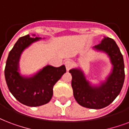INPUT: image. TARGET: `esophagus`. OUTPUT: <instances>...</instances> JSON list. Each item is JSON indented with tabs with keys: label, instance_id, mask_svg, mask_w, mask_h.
I'll use <instances>...</instances> for the list:
<instances>
[{
	"label": "esophagus",
	"instance_id": "esophagus-1",
	"mask_svg": "<svg viewBox=\"0 0 129 129\" xmlns=\"http://www.w3.org/2000/svg\"><path fill=\"white\" fill-rule=\"evenodd\" d=\"M65 66H66V70L68 71H69L71 69L72 67V63L70 61H66L65 62Z\"/></svg>",
	"mask_w": 129,
	"mask_h": 129
}]
</instances>
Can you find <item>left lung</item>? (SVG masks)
<instances>
[{
	"instance_id": "left-lung-1",
	"label": "left lung",
	"mask_w": 129,
	"mask_h": 129,
	"mask_svg": "<svg viewBox=\"0 0 129 129\" xmlns=\"http://www.w3.org/2000/svg\"><path fill=\"white\" fill-rule=\"evenodd\" d=\"M94 50L107 54L112 69L106 80L99 86L93 85L80 68L71 69L72 87L78 104L90 109H102L109 106L121 91L124 81V64L122 55L113 39L104 37Z\"/></svg>"
}]
</instances>
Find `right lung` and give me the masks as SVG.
<instances>
[{
  "label": "right lung",
  "instance_id": "add662e5",
  "mask_svg": "<svg viewBox=\"0 0 129 129\" xmlns=\"http://www.w3.org/2000/svg\"><path fill=\"white\" fill-rule=\"evenodd\" d=\"M42 38L27 34L18 39L8 55L5 76L8 88L17 101L30 107L43 106L50 102L53 88L63 74L66 72L64 65L53 67L47 65L32 76H22L19 72L21 53L32 43Z\"/></svg>",
  "mask_w": 129,
  "mask_h": 129
}]
</instances>
